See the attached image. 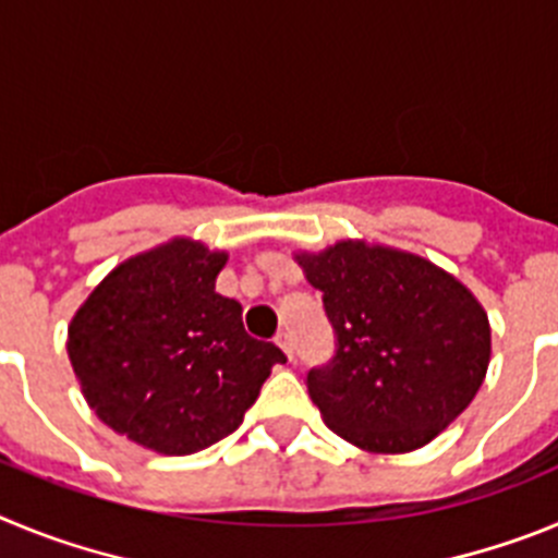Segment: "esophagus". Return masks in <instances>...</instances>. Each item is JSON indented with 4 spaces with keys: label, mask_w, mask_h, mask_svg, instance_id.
<instances>
[{
    "label": "esophagus",
    "mask_w": 558,
    "mask_h": 558,
    "mask_svg": "<svg viewBox=\"0 0 558 558\" xmlns=\"http://www.w3.org/2000/svg\"><path fill=\"white\" fill-rule=\"evenodd\" d=\"M276 343H279V347H282V352L293 360V338H290L288 329H282V332L276 335Z\"/></svg>",
    "instance_id": "obj_1"
}]
</instances>
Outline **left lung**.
<instances>
[{
  "label": "left lung",
  "instance_id": "obj_1",
  "mask_svg": "<svg viewBox=\"0 0 558 558\" xmlns=\"http://www.w3.org/2000/svg\"><path fill=\"white\" fill-rule=\"evenodd\" d=\"M324 293L338 349L307 374L329 430L366 452H411L456 422L492 354L486 310L456 276L408 251L340 240L295 254Z\"/></svg>",
  "mask_w": 558,
  "mask_h": 558
}]
</instances>
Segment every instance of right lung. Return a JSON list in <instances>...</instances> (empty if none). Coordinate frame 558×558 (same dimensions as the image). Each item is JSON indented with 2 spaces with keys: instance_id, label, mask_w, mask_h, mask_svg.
I'll return each instance as SVG.
<instances>
[{
  "instance_id": "1",
  "label": "right lung",
  "mask_w": 558,
  "mask_h": 558,
  "mask_svg": "<svg viewBox=\"0 0 558 558\" xmlns=\"http://www.w3.org/2000/svg\"><path fill=\"white\" fill-rule=\"evenodd\" d=\"M229 254L175 236L136 254L92 290L69 324L66 352L88 408L161 456H190L236 427L282 349L243 327L215 293Z\"/></svg>"
}]
</instances>
